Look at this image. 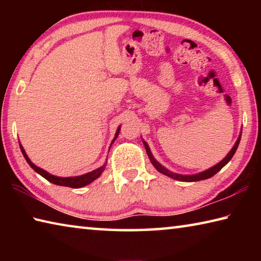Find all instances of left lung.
I'll list each match as a JSON object with an SVG mask.
<instances>
[{
  "instance_id": "1",
  "label": "left lung",
  "mask_w": 261,
  "mask_h": 261,
  "mask_svg": "<svg viewBox=\"0 0 261 261\" xmlns=\"http://www.w3.org/2000/svg\"><path fill=\"white\" fill-rule=\"evenodd\" d=\"M241 136H242V132H241L240 137H238L236 144L233 145V147L231 148V151L227 154V156L224 158L222 161H220V162L218 163V165L213 166L212 168H210V169H207V170H205V171H201V173L196 174V175H179V174L171 173L170 170H168L167 168H165L162 165H160V163H159V162L155 160V159H154V156L152 155V153H151V149H149V147H148V145H147L146 141L143 140V143H144V145H145V148H146V152H147V155H148V158H149V160H151L152 165L156 168L158 171H160L161 174L168 176V177H171V178L177 179V180H182V182H197V180L207 179V178L212 177V176H214L216 173H218V171H220L221 169H222V168H223L224 166H226L229 161L231 160V158L233 156V154H235L236 149H237V147H238V144H240Z\"/></svg>"
}]
</instances>
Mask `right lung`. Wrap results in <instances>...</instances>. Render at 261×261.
<instances>
[{
	"label": "right lung",
	"instance_id": "1",
	"mask_svg": "<svg viewBox=\"0 0 261 261\" xmlns=\"http://www.w3.org/2000/svg\"><path fill=\"white\" fill-rule=\"evenodd\" d=\"M120 129H121V126H118V129L116 131V134H115V137H114V139L112 141V144L114 143L115 139L117 138L118 134H120ZM19 146H20V149H21V153H23V155L25 158V160L28 161V163L31 166V168H33L34 171H37L39 175H41L42 177H45L47 180H49L50 183L56 184V185H61V187H69V188H73V189L85 187V185L92 183L94 179L100 177V175L102 174V171L105 170V168H106V165H103L102 167L98 168V169L91 171V173L84 174V175H81V176H74V177H59V176L51 175L49 173H47L46 170H43V169H41V168L35 166L34 163L29 159L28 154L25 153L23 146H21L20 144H19Z\"/></svg>",
	"mask_w": 261,
	"mask_h": 261
}]
</instances>
